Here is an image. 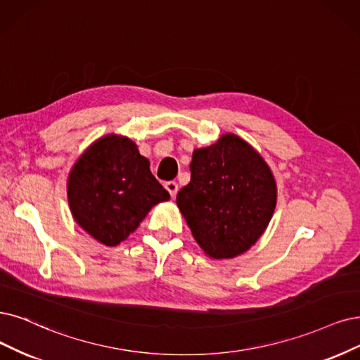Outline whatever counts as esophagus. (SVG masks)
I'll list each match as a JSON object with an SVG mask.
<instances>
[{
    "instance_id": "34e87169",
    "label": "esophagus",
    "mask_w": 360,
    "mask_h": 360,
    "mask_svg": "<svg viewBox=\"0 0 360 360\" xmlns=\"http://www.w3.org/2000/svg\"><path fill=\"white\" fill-rule=\"evenodd\" d=\"M166 190L169 191L170 197H175L178 194V184L175 181H170V182H166Z\"/></svg>"
}]
</instances>
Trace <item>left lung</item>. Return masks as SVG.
I'll use <instances>...</instances> for the list:
<instances>
[{"instance_id": "left-lung-1", "label": "left lung", "mask_w": 360, "mask_h": 360, "mask_svg": "<svg viewBox=\"0 0 360 360\" xmlns=\"http://www.w3.org/2000/svg\"><path fill=\"white\" fill-rule=\"evenodd\" d=\"M190 172L176 205L195 242L212 259L245 254L274 214L277 185L270 166L245 139L225 133L194 150Z\"/></svg>"}]
</instances>
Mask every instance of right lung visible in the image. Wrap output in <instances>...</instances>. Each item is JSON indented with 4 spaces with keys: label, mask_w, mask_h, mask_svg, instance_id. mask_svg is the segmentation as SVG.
<instances>
[{
    "label": "right lung",
    "mask_w": 360,
    "mask_h": 360,
    "mask_svg": "<svg viewBox=\"0 0 360 360\" xmlns=\"http://www.w3.org/2000/svg\"><path fill=\"white\" fill-rule=\"evenodd\" d=\"M66 193L75 222L105 246L126 240L153 206L170 198L138 145L115 133L96 139L78 157Z\"/></svg>",
    "instance_id": "add662e5"
}]
</instances>
